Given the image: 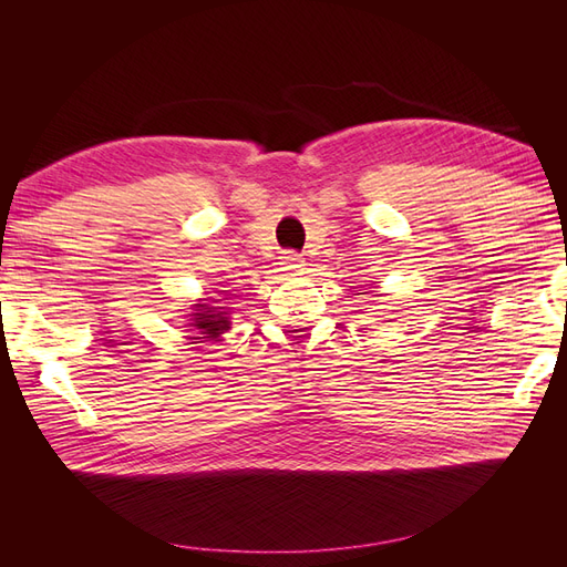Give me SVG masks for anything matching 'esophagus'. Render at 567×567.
<instances>
[{
  "instance_id": "obj_1",
  "label": "esophagus",
  "mask_w": 567,
  "mask_h": 567,
  "mask_svg": "<svg viewBox=\"0 0 567 567\" xmlns=\"http://www.w3.org/2000/svg\"><path fill=\"white\" fill-rule=\"evenodd\" d=\"M302 267H305V260H302V255H298L296 250H286L281 255V269L284 271H300Z\"/></svg>"
}]
</instances>
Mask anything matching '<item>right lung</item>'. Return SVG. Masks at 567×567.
I'll return each mask as SVG.
<instances>
[{
  "label": "right lung",
  "mask_w": 567,
  "mask_h": 567,
  "mask_svg": "<svg viewBox=\"0 0 567 567\" xmlns=\"http://www.w3.org/2000/svg\"><path fill=\"white\" fill-rule=\"evenodd\" d=\"M217 307H210V305H198L196 312H194V329H200L198 333L203 338H217L219 333H225L229 329V321L227 317L221 315H215ZM198 340V338H196Z\"/></svg>",
  "instance_id": "right-lung-1"
}]
</instances>
